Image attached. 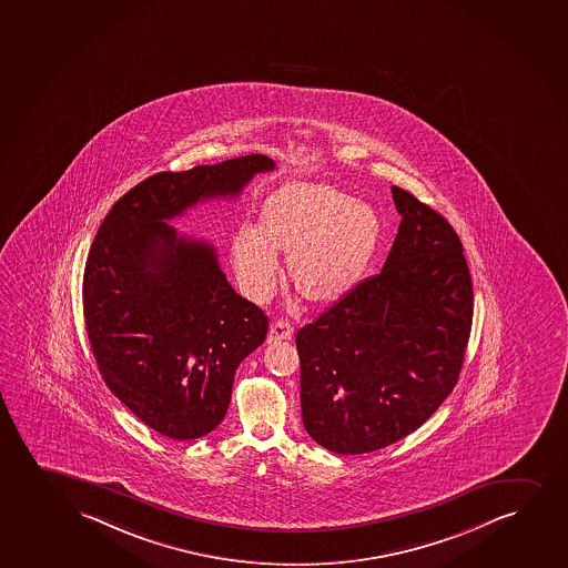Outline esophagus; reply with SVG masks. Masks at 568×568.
I'll return each mask as SVG.
<instances>
[{
	"mask_svg": "<svg viewBox=\"0 0 568 568\" xmlns=\"http://www.w3.org/2000/svg\"><path fill=\"white\" fill-rule=\"evenodd\" d=\"M294 327L287 320H275L270 325V333H267V341L281 342L291 341L293 338Z\"/></svg>",
	"mask_w": 568,
	"mask_h": 568,
	"instance_id": "obj_1",
	"label": "esophagus"
}]
</instances>
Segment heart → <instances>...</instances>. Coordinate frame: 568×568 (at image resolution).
Segmentation results:
<instances>
[{"instance_id":"b5f03b06","label":"heart","mask_w":568,"mask_h":568,"mask_svg":"<svg viewBox=\"0 0 568 568\" xmlns=\"http://www.w3.org/2000/svg\"><path fill=\"white\" fill-rule=\"evenodd\" d=\"M381 237V214L373 205L328 184L291 182L264 201L261 226L237 227L232 261L253 301H266L274 291L277 253H288V275L306 298L333 301L354 287Z\"/></svg>"}]
</instances>
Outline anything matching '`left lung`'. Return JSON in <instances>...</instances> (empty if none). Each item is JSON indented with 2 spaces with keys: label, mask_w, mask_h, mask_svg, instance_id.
<instances>
[{
  "label": "left lung",
  "mask_w": 568,
  "mask_h": 568,
  "mask_svg": "<svg viewBox=\"0 0 568 568\" xmlns=\"http://www.w3.org/2000/svg\"><path fill=\"white\" fill-rule=\"evenodd\" d=\"M399 230L381 274L361 281L296 334L302 420L336 454H365L413 434L460 376L474 287L443 214L392 186Z\"/></svg>",
  "instance_id": "8db88e82"
}]
</instances>
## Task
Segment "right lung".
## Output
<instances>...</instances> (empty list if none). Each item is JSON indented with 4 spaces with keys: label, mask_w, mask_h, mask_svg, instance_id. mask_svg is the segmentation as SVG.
<instances>
[{
    "label": "right lung",
    "mask_w": 568,
    "mask_h": 568,
    "mask_svg": "<svg viewBox=\"0 0 568 568\" xmlns=\"http://www.w3.org/2000/svg\"><path fill=\"white\" fill-rule=\"evenodd\" d=\"M274 160L251 154L158 173L115 201L83 274L89 342L110 392L169 439H197L226 416L241 361L267 317L227 283L216 248L168 221L200 201L235 197Z\"/></svg>",
    "instance_id": "add662e5"
}]
</instances>
